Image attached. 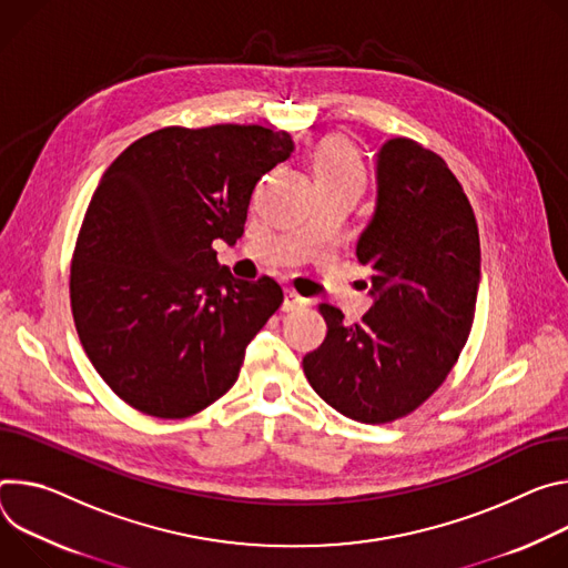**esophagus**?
Instances as JSON below:
<instances>
[{
	"label": "esophagus",
	"mask_w": 568,
	"mask_h": 568,
	"mask_svg": "<svg viewBox=\"0 0 568 568\" xmlns=\"http://www.w3.org/2000/svg\"><path fill=\"white\" fill-rule=\"evenodd\" d=\"M302 306H306V300L302 297V295H297L295 291H284V311H295V308H302Z\"/></svg>",
	"instance_id": "34e87169"
}]
</instances>
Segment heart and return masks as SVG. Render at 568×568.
<instances>
[{"instance_id":"b5f03b06","label":"heart","mask_w":568,"mask_h":568,"mask_svg":"<svg viewBox=\"0 0 568 568\" xmlns=\"http://www.w3.org/2000/svg\"><path fill=\"white\" fill-rule=\"evenodd\" d=\"M316 178L352 182V184L363 186L365 171H363V164H361L354 146L343 138H334L318 153Z\"/></svg>"}]
</instances>
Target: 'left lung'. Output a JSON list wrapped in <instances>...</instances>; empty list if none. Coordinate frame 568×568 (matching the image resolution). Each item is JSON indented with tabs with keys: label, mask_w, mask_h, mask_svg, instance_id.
Wrapping results in <instances>:
<instances>
[{
	"label": "left lung",
	"mask_w": 568,
	"mask_h": 568,
	"mask_svg": "<svg viewBox=\"0 0 568 568\" xmlns=\"http://www.w3.org/2000/svg\"><path fill=\"white\" fill-rule=\"evenodd\" d=\"M356 257L372 271L363 284L374 302L358 325L321 304L327 338L302 367L332 408L384 424L413 413L447 379L474 323L478 225L443 158L406 138L384 142Z\"/></svg>",
	"instance_id": "left-lung-1"
}]
</instances>
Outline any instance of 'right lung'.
Instances as JSON below:
<instances>
[{"label": "right lung", "instance_id": "add662e5", "mask_svg": "<svg viewBox=\"0 0 568 568\" xmlns=\"http://www.w3.org/2000/svg\"><path fill=\"white\" fill-rule=\"evenodd\" d=\"M293 149L288 133L264 125H171L105 169L70 295L88 358L125 404L189 417L239 379L247 343L284 293L271 277H232L212 243L241 239L255 184Z\"/></svg>", "mask_w": 568, "mask_h": 568}]
</instances>
